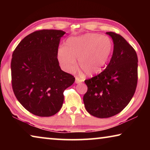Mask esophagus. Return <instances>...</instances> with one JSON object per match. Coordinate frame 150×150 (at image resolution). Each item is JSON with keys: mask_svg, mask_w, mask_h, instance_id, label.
Masks as SVG:
<instances>
[{"mask_svg": "<svg viewBox=\"0 0 150 150\" xmlns=\"http://www.w3.org/2000/svg\"><path fill=\"white\" fill-rule=\"evenodd\" d=\"M81 82H83V79H80L79 77H75V83H77V84H78V83H80Z\"/></svg>", "mask_w": 150, "mask_h": 150, "instance_id": "esophagus-1", "label": "esophagus"}]
</instances>
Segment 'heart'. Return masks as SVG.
I'll return each instance as SVG.
<instances>
[{
  "instance_id": "b5f03b06",
  "label": "heart",
  "mask_w": 150,
  "mask_h": 150,
  "mask_svg": "<svg viewBox=\"0 0 150 150\" xmlns=\"http://www.w3.org/2000/svg\"><path fill=\"white\" fill-rule=\"evenodd\" d=\"M113 52V43L106 35L95 33L71 37L65 46L59 47L57 59L65 71L73 72L79 67L89 77L100 73L105 67Z\"/></svg>"
}]
</instances>
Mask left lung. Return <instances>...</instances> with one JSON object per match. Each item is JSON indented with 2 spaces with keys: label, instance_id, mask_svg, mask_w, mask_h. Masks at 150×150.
Here are the masks:
<instances>
[{
  "label": "left lung",
  "instance_id": "1",
  "mask_svg": "<svg viewBox=\"0 0 150 150\" xmlns=\"http://www.w3.org/2000/svg\"><path fill=\"white\" fill-rule=\"evenodd\" d=\"M106 34L112 39V56L105 71L85 81L88 90L83 96L87 111L100 118L120 112L133 97L138 81L136 51L120 35Z\"/></svg>",
  "mask_w": 150,
  "mask_h": 150
}]
</instances>
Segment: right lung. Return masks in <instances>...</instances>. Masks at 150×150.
Wrapping results in <instances>:
<instances>
[{"instance_id": "1", "label": "right lung", "mask_w": 150, "mask_h": 150, "mask_svg": "<svg viewBox=\"0 0 150 150\" xmlns=\"http://www.w3.org/2000/svg\"><path fill=\"white\" fill-rule=\"evenodd\" d=\"M57 30H42L28 35L12 54V89L28 111L38 116H51L62 107L65 89L75 79L61 69L57 51L61 38Z\"/></svg>"}]
</instances>
